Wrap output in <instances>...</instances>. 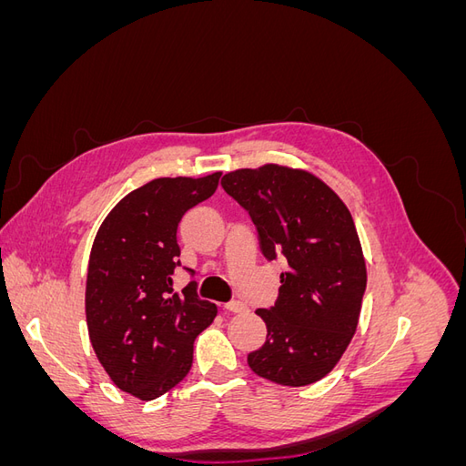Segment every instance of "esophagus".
Segmentation results:
<instances>
[{
  "instance_id": "34e87169",
  "label": "esophagus",
  "mask_w": 466,
  "mask_h": 466,
  "mask_svg": "<svg viewBox=\"0 0 466 466\" xmlns=\"http://www.w3.org/2000/svg\"><path fill=\"white\" fill-rule=\"evenodd\" d=\"M223 307L228 309L229 313H243V311H247V305L241 303V301H229V303H225Z\"/></svg>"
}]
</instances>
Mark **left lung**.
Listing matches in <instances>:
<instances>
[{
    "label": "left lung",
    "mask_w": 466,
    "mask_h": 466,
    "mask_svg": "<svg viewBox=\"0 0 466 466\" xmlns=\"http://www.w3.org/2000/svg\"><path fill=\"white\" fill-rule=\"evenodd\" d=\"M221 187L255 221L264 257L288 260L278 303L257 311L268 334L248 368L276 385H311L336 368L360 322L368 268L354 219L340 196L303 168H237Z\"/></svg>",
    "instance_id": "left-lung-1"
}]
</instances>
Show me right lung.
Instances as JSON below:
<instances>
[{"instance_id":"1","label":"right lung","mask_w":466,"mask_h":466,"mask_svg":"<svg viewBox=\"0 0 466 466\" xmlns=\"http://www.w3.org/2000/svg\"><path fill=\"white\" fill-rule=\"evenodd\" d=\"M221 173L163 177L126 194L98 228L89 255L86 317L103 370L120 390L153 400L192 368L194 340L218 315L194 281L173 289L177 228L216 192Z\"/></svg>"}]
</instances>
